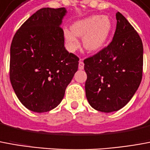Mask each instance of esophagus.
Listing matches in <instances>:
<instances>
[{
  "label": "esophagus",
  "mask_w": 150,
  "mask_h": 150,
  "mask_svg": "<svg viewBox=\"0 0 150 150\" xmlns=\"http://www.w3.org/2000/svg\"><path fill=\"white\" fill-rule=\"evenodd\" d=\"M83 67H84V63H83V60H79V70H83Z\"/></svg>",
  "instance_id": "obj_1"
}]
</instances>
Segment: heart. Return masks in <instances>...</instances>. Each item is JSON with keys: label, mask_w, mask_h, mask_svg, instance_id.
Listing matches in <instances>:
<instances>
[{"label": "heart", "mask_w": 150, "mask_h": 150, "mask_svg": "<svg viewBox=\"0 0 150 150\" xmlns=\"http://www.w3.org/2000/svg\"><path fill=\"white\" fill-rule=\"evenodd\" d=\"M71 30H65L64 38L67 50L74 53L79 48L77 37H83V46L88 53L103 50L112 31L111 20L108 16L92 15L75 22Z\"/></svg>", "instance_id": "heart-1"}]
</instances>
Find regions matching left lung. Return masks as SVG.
I'll return each instance as SVG.
<instances>
[{
  "label": "left lung",
  "instance_id": "left-lung-1",
  "mask_svg": "<svg viewBox=\"0 0 150 150\" xmlns=\"http://www.w3.org/2000/svg\"><path fill=\"white\" fill-rule=\"evenodd\" d=\"M110 45L86 58V97L98 111L110 113L125 106L138 89L143 71V44L137 31L119 12Z\"/></svg>",
  "mask_w": 150,
  "mask_h": 150
}]
</instances>
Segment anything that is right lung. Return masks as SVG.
I'll use <instances>...</instances> for the list:
<instances>
[{
    "label": "right lung",
    "instance_id": "right-lung-1",
    "mask_svg": "<svg viewBox=\"0 0 150 150\" xmlns=\"http://www.w3.org/2000/svg\"><path fill=\"white\" fill-rule=\"evenodd\" d=\"M65 8H42L16 31L10 46L9 78L21 103L33 112L57 107L78 70L79 57L64 46Z\"/></svg>",
    "mask_w": 150,
    "mask_h": 150
}]
</instances>
